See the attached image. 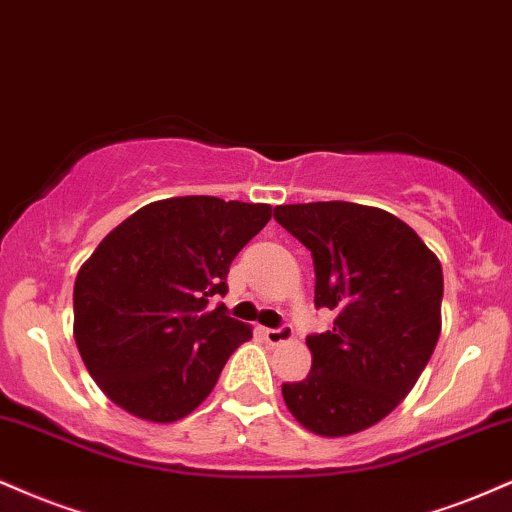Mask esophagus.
I'll use <instances>...</instances> for the list:
<instances>
[{"instance_id":"esophagus-1","label":"esophagus","mask_w":512,"mask_h":512,"mask_svg":"<svg viewBox=\"0 0 512 512\" xmlns=\"http://www.w3.org/2000/svg\"><path fill=\"white\" fill-rule=\"evenodd\" d=\"M294 330L292 326H287V323H282L278 328H263V338H266L270 345H280V342H287L292 340Z\"/></svg>"}]
</instances>
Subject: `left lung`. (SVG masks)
<instances>
[{
	"mask_svg": "<svg viewBox=\"0 0 512 512\" xmlns=\"http://www.w3.org/2000/svg\"><path fill=\"white\" fill-rule=\"evenodd\" d=\"M273 218L314 258L316 309L333 328L311 333V371L282 383L299 424L350 436L410 393L441 335L443 270L419 234L381 208L347 201L278 206Z\"/></svg>",
	"mask_w": 512,
	"mask_h": 512,
	"instance_id": "obj_1",
	"label": "left lung"
}]
</instances>
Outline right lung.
Segmentation results:
<instances>
[{
	"label": "right lung",
	"mask_w": 512,
	"mask_h": 512,
	"mask_svg": "<svg viewBox=\"0 0 512 512\" xmlns=\"http://www.w3.org/2000/svg\"><path fill=\"white\" fill-rule=\"evenodd\" d=\"M273 215L268 203L182 196L129 215L83 263L74 338L102 393L148 422H177L218 383L251 328L213 309L227 273Z\"/></svg>",
	"instance_id": "right-lung-1"
}]
</instances>
